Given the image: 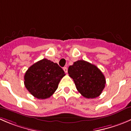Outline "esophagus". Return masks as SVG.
<instances>
[{"label": "esophagus", "instance_id": "34e87169", "mask_svg": "<svg viewBox=\"0 0 131 131\" xmlns=\"http://www.w3.org/2000/svg\"><path fill=\"white\" fill-rule=\"evenodd\" d=\"M63 70L64 71L65 73H67V72H68V69H67V67H64V68H63Z\"/></svg>", "mask_w": 131, "mask_h": 131}]
</instances>
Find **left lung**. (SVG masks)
Wrapping results in <instances>:
<instances>
[{
	"mask_svg": "<svg viewBox=\"0 0 131 131\" xmlns=\"http://www.w3.org/2000/svg\"><path fill=\"white\" fill-rule=\"evenodd\" d=\"M68 72L73 79L77 91L87 99L99 96L105 88L106 79L102 72L86 61L74 62L68 67Z\"/></svg>",
	"mask_w": 131,
	"mask_h": 131,
	"instance_id": "obj_1",
	"label": "left lung"
}]
</instances>
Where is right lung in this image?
<instances>
[{
    "instance_id": "obj_1",
    "label": "right lung",
    "mask_w": 131,
    "mask_h": 131,
    "mask_svg": "<svg viewBox=\"0 0 131 131\" xmlns=\"http://www.w3.org/2000/svg\"><path fill=\"white\" fill-rule=\"evenodd\" d=\"M64 75L57 63L43 59L28 68L24 75V84L35 97L45 99L53 95Z\"/></svg>"
}]
</instances>
